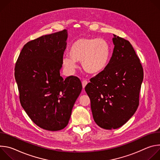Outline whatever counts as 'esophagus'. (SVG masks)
I'll return each mask as SVG.
<instances>
[{"label":"esophagus","mask_w":160,"mask_h":160,"mask_svg":"<svg viewBox=\"0 0 160 160\" xmlns=\"http://www.w3.org/2000/svg\"><path fill=\"white\" fill-rule=\"evenodd\" d=\"M82 87H83V88H85V86L87 85V84L88 83V82H87V80H83L82 81Z\"/></svg>","instance_id":"obj_1"}]
</instances>
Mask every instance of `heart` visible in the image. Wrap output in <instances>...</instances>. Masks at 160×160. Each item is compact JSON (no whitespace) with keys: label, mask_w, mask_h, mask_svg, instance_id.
Wrapping results in <instances>:
<instances>
[{"label":"heart","mask_w":160,"mask_h":160,"mask_svg":"<svg viewBox=\"0 0 160 160\" xmlns=\"http://www.w3.org/2000/svg\"><path fill=\"white\" fill-rule=\"evenodd\" d=\"M109 55V43L104 39L83 37L73 42L70 49V56L62 59L64 66L73 70L77 61H82L84 70L89 73H99L106 67Z\"/></svg>","instance_id":"b5f03b06"}]
</instances>
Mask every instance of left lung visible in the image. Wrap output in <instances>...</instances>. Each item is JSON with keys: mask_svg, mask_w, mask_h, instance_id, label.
I'll return each instance as SVG.
<instances>
[{"mask_svg": "<svg viewBox=\"0 0 160 160\" xmlns=\"http://www.w3.org/2000/svg\"><path fill=\"white\" fill-rule=\"evenodd\" d=\"M113 36L115 47L109 63L85 87L95 122L107 130L122 127L133 115L144 77L140 59L131 43Z\"/></svg>", "mask_w": 160, "mask_h": 160, "instance_id": "obj_1", "label": "left lung"}]
</instances>
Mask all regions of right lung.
<instances>
[{"label":"right lung","instance_id":"obj_1","mask_svg":"<svg viewBox=\"0 0 160 160\" xmlns=\"http://www.w3.org/2000/svg\"><path fill=\"white\" fill-rule=\"evenodd\" d=\"M68 33L63 30L27 43L16 62L19 101L30 118L49 131L65 128L82 85L80 79L60 76Z\"/></svg>","mask_w":160,"mask_h":160}]
</instances>
